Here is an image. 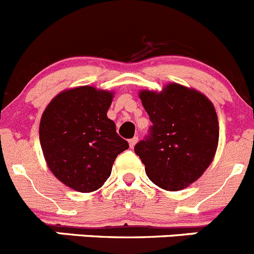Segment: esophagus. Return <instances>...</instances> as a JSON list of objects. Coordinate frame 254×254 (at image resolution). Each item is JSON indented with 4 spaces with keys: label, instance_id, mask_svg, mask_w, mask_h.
Masks as SVG:
<instances>
[{
    "label": "esophagus",
    "instance_id": "obj_1",
    "mask_svg": "<svg viewBox=\"0 0 254 254\" xmlns=\"http://www.w3.org/2000/svg\"><path fill=\"white\" fill-rule=\"evenodd\" d=\"M137 141H138V137H136V136H134L133 138L129 139L128 142H129V146H131V148L134 147V145H136V143H137Z\"/></svg>",
    "mask_w": 254,
    "mask_h": 254
}]
</instances>
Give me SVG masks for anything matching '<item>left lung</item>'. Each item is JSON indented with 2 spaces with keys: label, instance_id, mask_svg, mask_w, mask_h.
Wrapping results in <instances>:
<instances>
[{
  "label": "left lung",
  "instance_id": "1",
  "mask_svg": "<svg viewBox=\"0 0 254 254\" xmlns=\"http://www.w3.org/2000/svg\"><path fill=\"white\" fill-rule=\"evenodd\" d=\"M139 98L152 126L134 152L153 184L170 191L184 189L203 175L217 151L214 106L201 93L175 83L161 93L143 90Z\"/></svg>",
  "mask_w": 254,
  "mask_h": 254
}]
</instances>
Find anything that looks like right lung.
<instances>
[{
  "label": "right lung",
  "instance_id": "right-lung-1",
  "mask_svg": "<svg viewBox=\"0 0 254 254\" xmlns=\"http://www.w3.org/2000/svg\"><path fill=\"white\" fill-rule=\"evenodd\" d=\"M112 98L84 85L58 94L43 113L39 133L49 169L76 191L99 189L116 157L128 148L107 117Z\"/></svg>",
  "mask_w": 254,
  "mask_h": 254
}]
</instances>
